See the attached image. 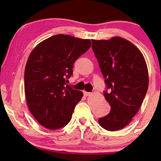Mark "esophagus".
<instances>
[{
    "instance_id": "1",
    "label": "esophagus",
    "mask_w": 161,
    "mask_h": 161,
    "mask_svg": "<svg viewBox=\"0 0 161 161\" xmlns=\"http://www.w3.org/2000/svg\"><path fill=\"white\" fill-rule=\"evenodd\" d=\"M83 94H84L85 96H90L92 94L91 92H83Z\"/></svg>"
}]
</instances>
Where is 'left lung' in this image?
Masks as SVG:
<instances>
[{
	"mask_svg": "<svg viewBox=\"0 0 161 161\" xmlns=\"http://www.w3.org/2000/svg\"><path fill=\"white\" fill-rule=\"evenodd\" d=\"M92 42L106 84L103 94L111 109L98 122L107 130H119L131 122L147 94L149 76L146 61L133 44L121 37L92 39Z\"/></svg>",
	"mask_w": 161,
	"mask_h": 161,
	"instance_id": "8db88e82",
	"label": "left lung"
}]
</instances>
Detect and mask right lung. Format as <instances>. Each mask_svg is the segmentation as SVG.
I'll use <instances>...</instances> for the list:
<instances>
[{
    "instance_id": "add662e5",
    "label": "right lung",
    "mask_w": 161,
    "mask_h": 161,
    "mask_svg": "<svg viewBox=\"0 0 161 161\" xmlns=\"http://www.w3.org/2000/svg\"><path fill=\"white\" fill-rule=\"evenodd\" d=\"M91 45L89 39L57 34L31 53L24 74L25 98L31 113L43 127L57 130L71 120L83 94L66 83L75 61Z\"/></svg>"
}]
</instances>
